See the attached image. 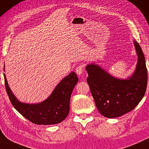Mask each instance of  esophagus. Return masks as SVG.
Returning a JSON list of instances; mask_svg holds the SVG:
<instances>
[{
	"instance_id": "34e87169",
	"label": "esophagus",
	"mask_w": 149,
	"mask_h": 149,
	"mask_svg": "<svg viewBox=\"0 0 149 149\" xmlns=\"http://www.w3.org/2000/svg\"><path fill=\"white\" fill-rule=\"evenodd\" d=\"M83 72H84V67L83 65H79L77 66L76 68H75V72H76V74L78 75H81L82 74Z\"/></svg>"
}]
</instances>
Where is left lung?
<instances>
[{
    "mask_svg": "<svg viewBox=\"0 0 149 149\" xmlns=\"http://www.w3.org/2000/svg\"><path fill=\"white\" fill-rule=\"evenodd\" d=\"M138 56L134 73L127 79L116 78L97 65L86 67L87 82L100 113L108 118L120 117L133 110L145 94L147 70L141 47L134 41Z\"/></svg>",
    "mask_w": 149,
    "mask_h": 149,
    "instance_id": "8db88e82",
    "label": "left lung"
}]
</instances>
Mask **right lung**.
I'll use <instances>...</instances> for the list:
<instances>
[{
  "label": "right lung",
  "mask_w": 149,
  "mask_h": 149,
  "mask_svg": "<svg viewBox=\"0 0 149 149\" xmlns=\"http://www.w3.org/2000/svg\"><path fill=\"white\" fill-rule=\"evenodd\" d=\"M4 77L6 91L13 106L31 122L38 125H54L61 123L68 116L71 95L78 81L75 72L64 77L47 99L37 104L20 102L10 89L5 74Z\"/></svg>",
  "instance_id": "right-lung-1"
}]
</instances>
